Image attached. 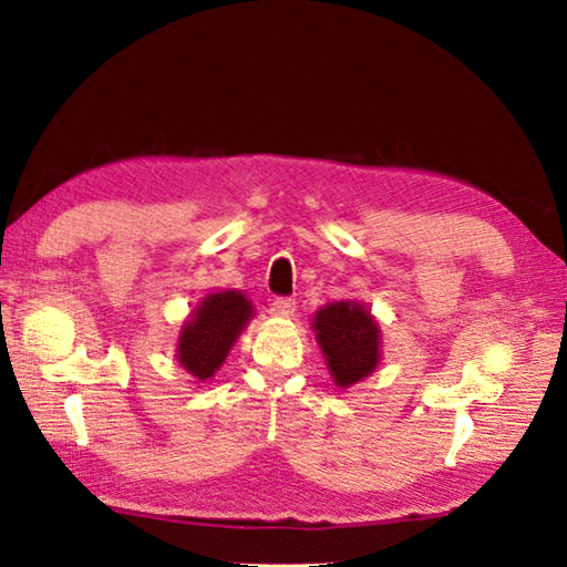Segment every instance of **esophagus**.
Here are the masks:
<instances>
[{
	"label": "esophagus",
	"mask_w": 567,
	"mask_h": 567,
	"mask_svg": "<svg viewBox=\"0 0 567 567\" xmlns=\"http://www.w3.org/2000/svg\"><path fill=\"white\" fill-rule=\"evenodd\" d=\"M295 307H297V302L292 300V297H275L270 305V312L275 315V318H292Z\"/></svg>",
	"instance_id": "1"
}]
</instances>
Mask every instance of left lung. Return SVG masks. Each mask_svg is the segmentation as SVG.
Returning a JSON list of instances; mask_svg holds the SVG:
<instances>
[{
	"mask_svg": "<svg viewBox=\"0 0 567 567\" xmlns=\"http://www.w3.org/2000/svg\"><path fill=\"white\" fill-rule=\"evenodd\" d=\"M315 338L338 388H350L380 362V324L364 305L342 300L318 310L312 320Z\"/></svg>",
	"mask_w": 567,
	"mask_h": 567,
	"instance_id": "8db88e82",
	"label": "left lung"
}]
</instances>
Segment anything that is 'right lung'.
<instances>
[{
    "label": "right lung",
    "mask_w": 567,
    "mask_h": 567,
    "mask_svg": "<svg viewBox=\"0 0 567 567\" xmlns=\"http://www.w3.org/2000/svg\"><path fill=\"white\" fill-rule=\"evenodd\" d=\"M252 315V302L239 290L207 295L182 324L177 362L192 378L203 382L215 378Z\"/></svg>",
    "instance_id": "add662e5"
}]
</instances>
